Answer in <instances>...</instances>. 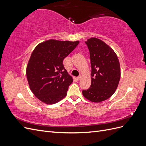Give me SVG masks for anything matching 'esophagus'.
I'll use <instances>...</instances> for the list:
<instances>
[{
    "label": "esophagus",
    "mask_w": 146,
    "mask_h": 146,
    "mask_svg": "<svg viewBox=\"0 0 146 146\" xmlns=\"http://www.w3.org/2000/svg\"><path fill=\"white\" fill-rule=\"evenodd\" d=\"M81 78H82V76H79L78 77H77V80H80V79H81Z\"/></svg>",
    "instance_id": "esophagus-1"
}]
</instances>
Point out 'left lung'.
<instances>
[{
	"label": "left lung",
	"mask_w": 146,
	"mask_h": 146,
	"mask_svg": "<svg viewBox=\"0 0 146 146\" xmlns=\"http://www.w3.org/2000/svg\"><path fill=\"white\" fill-rule=\"evenodd\" d=\"M85 43L90 54L91 84L82 94L88 100L98 103L115 92L121 78L120 64L113 48L100 39L91 38Z\"/></svg>",
	"instance_id": "obj_1"
}]
</instances>
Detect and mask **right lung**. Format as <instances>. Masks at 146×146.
Segmentation results:
<instances>
[{"label":"right lung","mask_w":146,"mask_h":146,"mask_svg":"<svg viewBox=\"0 0 146 146\" xmlns=\"http://www.w3.org/2000/svg\"><path fill=\"white\" fill-rule=\"evenodd\" d=\"M79 41L48 39L35 48L26 68L30 90L46 104H54L64 98L73 82L63 61L78 44Z\"/></svg>","instance_id":"1"}]
</instances>
